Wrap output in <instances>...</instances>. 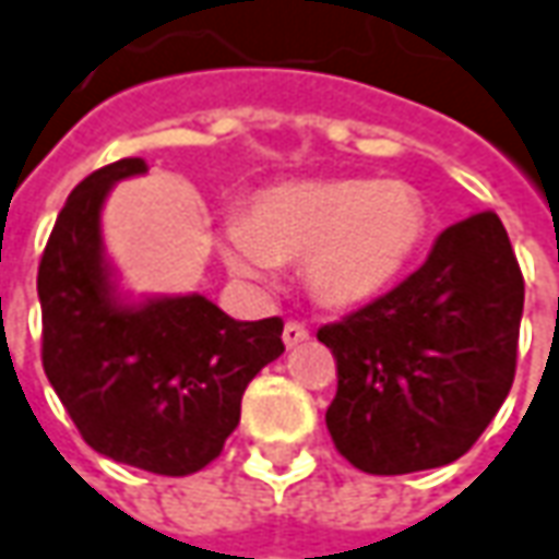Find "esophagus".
Instances as JSON below:
<instances>
[{
	"instance_id": "1",
	"label": "esophagus",
	"mask_w": 559,
	"mask_h": 559,
	"mask_svg": "<svg viewBox=\"0 0 559 559\" xmlns=\"http://www.w3.org/2000/svg\"><path fill=\"white\" fill-rule=\"evenodd\" d=\"M281 338H284V345L287 347H296V345H302V342H308V330L299 323V320H287Z\"/></svg>"
}]
</instances>
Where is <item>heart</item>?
Masks as SVG:
<instances>
[{"mask_svg":"<svg viewBox=\"0 0 559 559\" xmlns=\"http://www.w3.org/2000/svg\"><path fill=\"white\" fill-rule=\"evenodd\" d=\"M427 229V202L405 181H296L248 202L241 224L224 233V260L245 281H269L278 263L302 260L308 290L350 308L400 281Z\"/></svg>","mask_w":559,"mask_h":559,"instance_id":"1","label":"heart"}]
</instances>
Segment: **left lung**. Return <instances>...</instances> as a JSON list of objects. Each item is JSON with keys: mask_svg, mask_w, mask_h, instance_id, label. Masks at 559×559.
<instances>
[{"mask_svg": "<svg viewBox=\"0 0 559 559\" xmlns=\"http://www.w3.org/2000/svg\"><path fill=\"white\" fill-rule=\"evenodd\" d=\"M521 314L524 275L502 221L448 226L417 272L318 330L338 374L335 451L369 475L460 460L509 396Z\"/></svg>", "mask_w": 559, "mask_h": 559, "instance_id": "left-lung-1", "label": "left lung"}]
</instances>
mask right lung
<instances>
[{"mask_svg": "<svg viewBox=\"0 0 559 559\" xmlns=\"http://www.w3.org/2000/svg\"><path fill=\"white\" fill-rule=\"evenodd\" d=\"M127 157L69 193L38 263L41 366L81 439L135 469L193 475L239 427L241 393L284 354V320H233L205 296L120 306L103 260L99 212Z\"/></svg>", "mask_w": 559, "mask_h": 559, "instance_id": "1", "label": "right lung"}]
</instances>
